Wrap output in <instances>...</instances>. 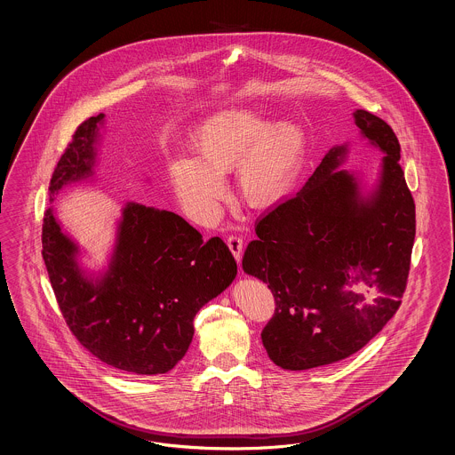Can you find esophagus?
Returning <instances> with one entry per match:
<instances>
[{"instance_id": "1", "label": "esophagus", "mask_w": 455, "mask_h": 455, "mask_svg": "<svg viewBox=\"0 0 455 455\" xmlns=\"http://www.w3.org/2000/svg\"><path fill=\"white\" fill-rule=\"evenodd\" d=\"M227 244H228V250L232 251V255L235 256V259L240 263V259H242V250H243V240L240 238V236H230L228 240H227Z\"/></svg>"}]
</instances>
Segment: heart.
<instances>
[{
	"mask_svg": "<svg viewBox=\"0 0 455 455\" xmlns=\"http://www.w3.org/2000/svg\"><path fill=\"white\" fill-rule=\"evenodd\" d=\"M192 157L167 166V179L190 217L211 220L225 192L223 172L236 167L242 199L265 209L294 186L307 155V133L292 120L269 122L259 107L213 111L188 136Z\"/></svg>",
	"mask_w": 455,
	"mask_h": 455,
	"instance_id": "1",
	"label": "heart"
}]
</instances>
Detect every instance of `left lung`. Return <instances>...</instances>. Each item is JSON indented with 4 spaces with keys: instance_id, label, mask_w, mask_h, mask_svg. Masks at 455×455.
Here are the masks:
<instances>
[{
    "instance_id": "left-lung-1",
    "label": "left lung",
    "mask_w": 455,
    "mask_h": 455,
    "mask_svg": "<svg viewBox=\"0 0 455 455\" xmlns=\"http://www.w3.org/2000/svg\"><path fill=\"white\" fill-rule=\"evenodd\" d=\"M368 145L383 153L371 188L333 146L304 188L256 225L243 271L267 283L276 310L261 332L267 356L291 371L331 365L363 348L396 314L416 235L414 200L398 138L355 110Z\"/></svg>"
}]
</instances>
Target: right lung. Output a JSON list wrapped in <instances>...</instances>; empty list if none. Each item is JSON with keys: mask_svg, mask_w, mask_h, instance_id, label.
Wrapping results in <instances>:
<instances>
[{"mask_svg": "<svg viewBox=\"0 0 455 455\" xmlns=\"http://www.w3.org/2000/svg\"><path fill=\"white\" fill-rule=\"evenodd\" d=\"M105 115L82 123L51 179V200L95 176ZM80 246L64 232L54 205L45 212L43 258L68 329L90 354L132 375H163L194 337L192 321L228 288L236 263L219 236L202 235L174 212L126 202L108 265H80Z\"/></svg>", "mask_w": 455, "mask_h": 455, "instance_id": "add662e5", "label": "right lung"}]
</instances>
